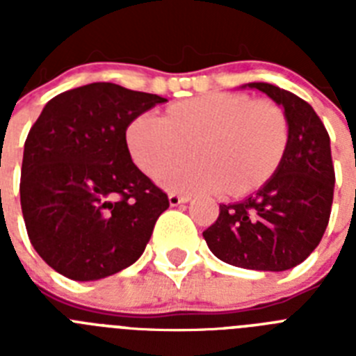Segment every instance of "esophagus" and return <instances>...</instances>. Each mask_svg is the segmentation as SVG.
<instances>
[{"mask_svg": "<svg viewBox=\"0 0 356 356\" xmlns=\"http://www.w3.org/2000/svg\"><path fill=\"white\" fill-rule=\"evenodd\" d=\"M188 200H191V197H188V196H184V194L169 193V203H171V207L180 205V203H187Z\"/></svg>", "mask_w": 356, "mask_h": 356, "instance_id": "1", "label": "esophagus"}]
</instances>
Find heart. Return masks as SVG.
<instances>
[{"label": "heart", "instance_id": "obj_1", "mask_svg": "<svg viewBox=\"0 0 356 356\" xmlns=\"http://www.w3.org/2000/svg\"><path fill=\"white\" fill-rule=\"evenodd\" d=\"M127 143L134 162L146 175L160 170L156 178L165 187L242 196L275 175L287 151L289 122L271 99L213 92L175 103L163 118L137 115L127 128ZM188 147L197 160L172 166Z\"/></svg>", "mask_w": 356, "mask_h": 356}]
</instances>
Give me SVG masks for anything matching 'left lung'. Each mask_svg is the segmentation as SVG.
I'll return each mask as SVG.
<instances>
[{
	"label": "left lung",
	"mask_w": 356,
	"mask_h": 356,
	"mask_svg": "<svg viewBox=\"0 0 356 356\" xmlns=\"http://www.w3.org/2000/svg\"><path fill=\"white\" fill-rule=\"evenodd\" d=\"M284 106L289 144L275 175L246 200L219 205L203 232L217 259L253 271H287L319 246L335 187L330 135L305 99L271 83H248Z\"/></svg>",
	"instance_id": "left-lung-1"
}]
</instances>
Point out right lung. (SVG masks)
I'll list each match as a JSON object with an SVG mask.
<instances>
[{
    "mask_svg": "<svg viewBox=\"0 0 356 356\" xmlns=\"http://www.w3.org/2000/svg\"><path fill=\"white\" fill-rule=\"evenodd\" d=\"M168 102L97 81L49 99L30 128L21 209L31 246L65 278L115 275L144 253L169 197L134 163L127 128Z\"/></svg>",
    "mask_w": 356,
    "mask_h": 356,
    "instance_id": "add662e5",
    "label": "right lung"
}]
</instances>
